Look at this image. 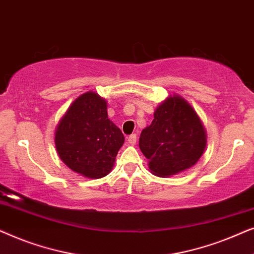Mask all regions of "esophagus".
<instances>
[{"mask_svg": "<svg viewBox=\"0 0 254 254\" xmlns=\"http://www.w3.org/2000/svg\"><path fill=\"white\" fill-rule=\"evenodd\" d=\"M136 140H137V137H136V135H135V134H131V135H129V136H128V143L131 144V145H134L135 143H136Z\"/></svg>", "mask_w": 254, "mask_h": 254, "instance_id": "obj_1", "label": "esophagus"}]
</instances>
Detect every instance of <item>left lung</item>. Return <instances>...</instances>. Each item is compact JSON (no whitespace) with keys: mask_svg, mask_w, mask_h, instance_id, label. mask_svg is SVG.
Listing matches in <instances>:
<instances>
[{"mask_svg":"<svg viewBox=\"0 0 254 254\" xmlns=\"http://www.w3.org/2000/svg\"><path fill=\"white\" fill-rule=\"evenodd\" d=\"M207 135L193 107L178 95L158 105L150 126L141 131L138 145L152 175L171 177L192 168L202 156Z\"/></svg>","mask_w":254,"mask_h":254,"instance_id":"1","label":"left lung"}]
</instances>
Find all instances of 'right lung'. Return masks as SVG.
Returning a JSON list of instances; mask_svg holds the SVG:
<instances>
[{
  "label": "right lung",
  "mask_w": 254,
  "mask_h": 254,
  "mask_svg": "<svg viewBox=\"0 0 254 254\" xmlns=\"http://www.w3.org/2000/svg\"><path fill=\"white\" fill-rule=\"evenodd\" d=\"M125 142L107 117V103L89 91L74 100L55 130V148L72 171L91 179L109 175Z\"/></svg>",
  "instance_id": "obj_1"
}]
</instances>
